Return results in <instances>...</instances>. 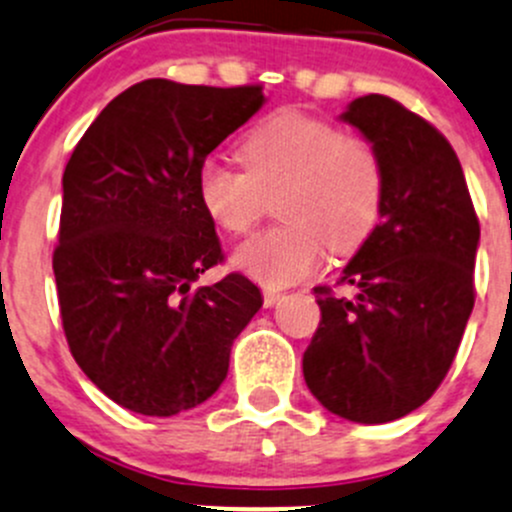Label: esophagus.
<instances>
[{
  "mask_svg": "<svg viewBox=\"0 0 512 512\" xmlns=\"http://www.w3.org/2000/svg\"><path fill=\"white\" fill-rule=\"evenodd\" d=\"M262 297H265V307H275V304L282 299V292H280V289L265 287V292H262Z\"/></svg>",
  "mask_w": 512,
  "mask_h": 512,
  "instance_id": "1",
  "label": "esophagus"
}]
</instances>
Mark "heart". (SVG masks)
<instances>
[{"label": "heart", "mask_w": 512, "mask_h": 512, "mask_svg": "<svg viewBox=\"0 0 512 512\" xmlns=\"http://www.w3.org/2000/svg\"><path fill=\"white\" fill-rule=\"evenodd\" d=\"M242 170L208 158L198 170V200L220 230L240 235L275 200L285 223L255 232L235 247L237 270L285 287L322 270L327 247L352 252L379 223L384 163L369 138L339 133L309 113L275 111L237 143Z\"/></svg>", "instance_id": "b5f03b06"}]
</instances>
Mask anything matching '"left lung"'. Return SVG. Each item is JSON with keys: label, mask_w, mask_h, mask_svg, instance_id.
Returning <instances> with one entry per match:
<instances>
[{"label": "left lung", "mask_w": 512, "mask_h": 512, "mask_svg": "<svg viewBox=\"0 0 512 512\" xmlns=\"http://www.w3.org/2000/svg\"><path fill=\"white\" fill-rule=\"evenodd\" d=\"M339 118L379 151L384 205L339 280L352 294L314 287L322 319L302 371L327 411L386 423L426 404L456 359L480 225L456 151L431 123L381 94Z\"/></svg>", "instance_id": "obj_1"}]
</instances>
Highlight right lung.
<instances>
[{"label": "right lung", "mask_w": 512, "mask_h": 512, "mask_svg": "<svg viewBox=\"0 0 512 512\" xmlns=\"http://www.w3.org/2000/svg\"><path fill=\"white\" fill-rule=\"evenodd\" d=\"M265 103L262 86L148 79L98 113L64 170L54 277L76 364L118 406L175 416L208 401L262 294L223 262L198 200L205 158Z\"/></svg>", "instance_id": "1"}]
</instances>
